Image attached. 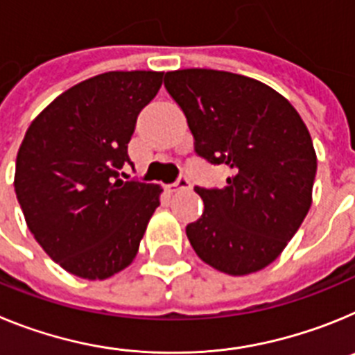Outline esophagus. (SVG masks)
I'll list each match as a JSON object with an SVG mask.
<instances>
[{"mask_svg": "<svg viewBox=\"0 0 355 355\" xmlns=\"http://www.w3.org/2000/svg\"><path fill=\"white\" fill-rule=\"evenodd\" d=\"M190 187H192V183H190L187 175H180L178 181L174 184H171L168 188H171V192H183V190H190Z\"/></svg>", "mask_w": 355, "mask_h": 355, "instance_id": "obj_1", "label": "esophagus"}]
</instances>
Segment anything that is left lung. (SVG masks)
<instances>
[{"instance_id": "left-lung-1", "label": "left lung", "mask_w": 355, "mask_h": 355, "mask_svg": "<svg viewBox=\"0 0 355 355\" xmlns=\"http://www.w3.org/2000/svg\"><path fill=\"white\" fill-rule=\"evenodd\" d=\"M165 89L188 121L196 153L231 175L200 188L199 220L187 236L200 259L229 275L270 265L311 206L316 155L311 135L281 94L252 78L213 69L165 74Z\"/></svg>"}]
</instances>
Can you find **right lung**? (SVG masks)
<instances>
[{
    "label": "right lung",
    "mask_w": 355,
    "mask_h": 355,
    "mask_svg": "<svg viewBox=\"0 0 355 355\" xmlns=\"http://www.w3.org/2000/svg\"><path fill=\"white\" fill-rule=\"evenodd\" d=\"M163 72L112 71L65 90L30 124L15 159V196L49 258L106 279L139 252L162 187L122 181L137 117ZM124 174V172H122Z\"/></svg>",
    "instance_id": "add662e5"
}]
</instances>
